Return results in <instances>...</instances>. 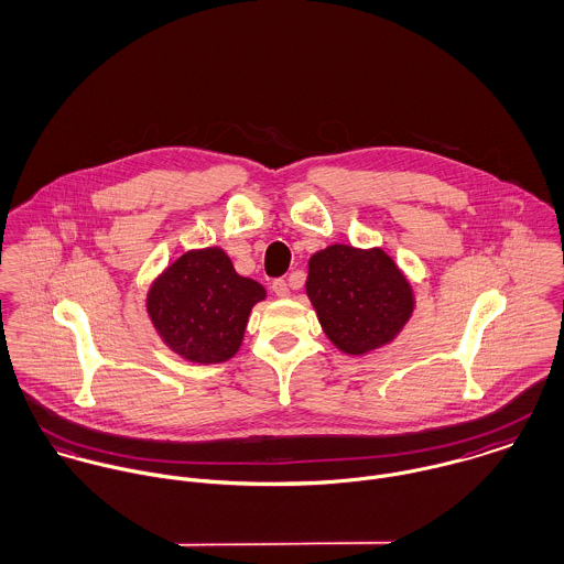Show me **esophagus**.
<instances>
[{
    "mask_svg": "<svg viewBox=\"0 0 564 564\" xmlns=\"http://www.w3.org/2000/svg\"><path fill=\"white\" fill-rule=\"evenodd\" d=\"M271 291L278 295V297H289V293H291V289H289V282L286 280H273L271 282Z\"/></svg>",
    "mask_w": 564,
    "mask_h": 564,
    "instance_id": "esophagus-1",
    "label": "esophagus"
}]
</instances>
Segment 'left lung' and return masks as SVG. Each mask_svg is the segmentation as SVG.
<instances>
[{
    "label": "left lung",
    "mask_w": 564,
    "mask_h": 564,
    "mask_svg": "<svg viewBox=\"0 0 564 564\" xmlns=\"http://www.w3.org/2000/svg\"><path fill=\"white\" fill-rule=\"evenodd\" d=\"M306 293L325 336L351 356L389 345L414 311L410 282L380 247L336 242L313 253Z\"/></svg>",
    "instance_id": "left-lung-1"
}]
</instances>
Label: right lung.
Here are the masks:
<instances>
[{"label":"right lung","mask_w":564,"mask_h":564,"mask_svg":"<svg viewBox=\"0 0 564 564\" xmlns=\"http://www.w3.org/2000/svg\"><path fill=\"white\" fill-rule=\"evenodd\" d=\"M264 297L262 284L239 275L221 247L191 249L150 286L148 315L171 351L215 365L239 351L249 313Z\"/></svg>","instance_id":"obj_1"}]
</instances>
